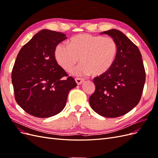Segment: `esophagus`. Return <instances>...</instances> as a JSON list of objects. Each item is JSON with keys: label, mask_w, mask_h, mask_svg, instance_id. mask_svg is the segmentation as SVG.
I'll return each instance as SVG.
<instances>
[{"label": "esophagus", "mask_w": 158, "mask_h": 158, "mask_svg": "<svg viewBox=\"0 0 158 158\" xmlns=\"http://www.w3.org/2000/svg\"><path fill=\"white\" fill-rule=\"evenodd\" d=\"M75 81H76V84H77L78 85H80V84H81L84 82V80L82 79V78H75Z\"/></svg>", "instance_id": "esophagus-1"}]
</instances>
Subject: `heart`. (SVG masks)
<instances>
[{
	"label": "heart",
	"mask_w": 158,
	"mask_h": 158,
	"mask_svg": "<svg viewBox=\"0 0 158 158\" xmlns=\"http://www.w3.org/2000/svg\"><path fill=\"white\" fill-rule=\"evenodd\" d=\"M117 55V43L111 37L82 33L73 37L69 45L60 43L55 49V59L60 67L77 76H101L112 67ZM80 59H79V58Z\"/></svg>",
	"instance_id": "heart-1"
}]
</instances>
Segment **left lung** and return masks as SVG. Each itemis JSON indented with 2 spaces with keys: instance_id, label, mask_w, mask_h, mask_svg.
<instances>
[{
  "instance_id": "8db88e82",
  "label": "left lung",
  "mask_w": 158,
  "mask_h": 158,
  "mask_svg": "<svg viewBox=\"0 0 158 158\" xmlns=\"http://www.w3.org/2000/svg\"><path fill=\"white\" fill-rule=\"evenodd\" d=\"M101 34L115 40L117 55L110 70L94 79L95 89L89 102L100 115L118 117L139 103L146 80L145 69L139 49L123 32L112 29Z\"/></svg>"
}]
</instances>
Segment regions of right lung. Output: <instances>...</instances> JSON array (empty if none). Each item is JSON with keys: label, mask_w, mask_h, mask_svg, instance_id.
I'll return each mask as SVG.
<instances>
[{"label": "right lung", "mask_w": 158, "mask_h": 158, "mask_svg": "<svg viewBox=\"0 0 158 158\" xmlns=\"http://www.w3.org/2000/svg\"><path fill=\"white\" fill-rule=\"evenodd\" d=\"M64 33L42 30L19 51L12 72L17 103L28 114L47 118L63 111L69 91L77 84L55 59L56 45Z\"/></svg>", "instance_id": "add662e5"}]
</instances>
